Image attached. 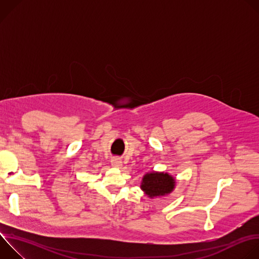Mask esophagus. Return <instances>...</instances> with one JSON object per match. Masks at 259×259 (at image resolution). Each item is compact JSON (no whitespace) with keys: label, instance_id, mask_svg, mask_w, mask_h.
<instances>
[{"label":"esophagus","instance_id":"esophagus-1","mask_svg":"<svg viewBox=\"0 0 259 259\" xmlns=\"http://www.w3.org/2000/svg\"><path fill=\"white\" fill-rule=\"evenodd\" d=\"M112 166L115 168H121L123 166V163L119 158H114L112 160Z\"/></svg>","mask_w":259,"mask_h":259}]
</instances>
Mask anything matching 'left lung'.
<instances>
[{"mask_svg": "<svg viewBox=\"0 0 259 259\" xmlns=\"http://www.w3.org/2000/svg\"><path fill=\"white\" fill-rule=\"evenodd\" d=\"M141 190L150 198L166 196L175 188V179L164 172L146 173L141 181Z\"/></svg>", "mask_w": 259, "mask_h": 259, "instance_id": "obj_1", "label": "left lung"}]
</instances>
